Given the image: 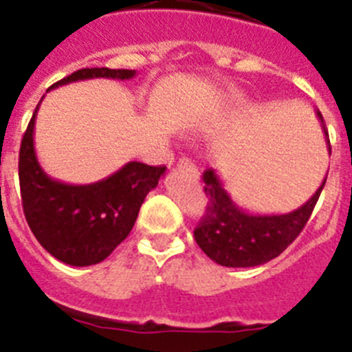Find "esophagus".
Masks as SVG:
<instances>
[{
    "mask_svg": "<svg viewBox=\"0 0 352 352\" xmlns=\"http://www.w3.org/2000/svg\"><path fill=\"white\" fill-rule=\"evenodd\" d=\"M178 169L179 170H186V173H190L193 176V178H199V170H197V167L193 166L192 162H190L188 159H182L178 162Z\"/></svg>",
    "mask_w": 352,
    "mask_h": 352,
    "instance_id": "obj_1",
    "label": "esophagus"
}]
</instances>
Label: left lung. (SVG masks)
<instances>
[{
  "label": "left lung",
  "instance_id": "obj_1",
  "mask_svg": "<svg viewBox=\"0 0 352 352\" xmlns=\"http://www.w3.org/2000/svg\"><path fill=\"white\" fill-rule=\"evenodd\" d=\"M330 148L323 115L316 111ZM208 195L206 214L193 235L199 248L212 262L223 267H256L279 256L304 230L327 178L316 193L298 209L285 214H251L235 204L214 169L202 174Z\"/></svg>",
  "mask_w": 352,
  "mask_h": 352
}]
</instances>
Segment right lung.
<instances>
[{"mask_svg":"<svg viewBox=\"0 0 352 352\" xmlns=\"http://www.w3.org/2000/svg\"><path fill=\"white\" fill-rule=\"evenodd\" d=\"M134 76L136 69L85 67L54 83L48 90L78 80H131ZM38 108L40 104L29 122L19 153L25 220L38 243L52 256L73 267L96 265L127 237L144 197L159 185L166 167L127 162L108 178L89 185H69L50 178L41 169L34 151Z\"/></svg>","mask_w":352,"mask_h":352,"instance_id":"1","label":"right lung"}]
</instances>
